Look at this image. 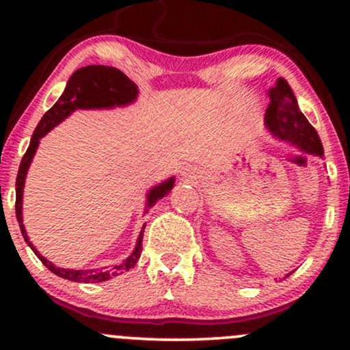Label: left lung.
I'll return each mask as SVG.
<instances>
[{
	"label": "left lung",
	"mask_w": 350,
	"mask_h": 350,
	"mask_svg": "<svg viewBox=\"0 0 350 350\" xmlns=\"http://www.w3.org/2000/svg\"><path fill=\"white\" fill-rule=\"evenodd\" d=\"M268 97H270V105L267 108L265 123L273 136L296 144L309 154L324 156L319 136L306 116L301 113L295 94L286 80L283 77L276 80V85L268 90ZM291 273H288L286 276H290Z\"/></svg>",
	"instance_id": "8db88e82"
}]
</instances>
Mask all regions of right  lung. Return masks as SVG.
<instances>
[{"label":"right lung","instance_id":"add662e5","mask_svg":"<svg viewBox=\"0 0 350 350\" xmlns=\"http://www.w3.org/2000/svg\"><path fill=\"white\" fill-rule=\"evenodd\" d=\"M138 97V87L135 82H131L122 70L115 69V67H107V66H87L82 69L75 70L72 74V77L67 82L66 90L60 95L57 102L54 103V107L51 110L46 111V115L42 116L41 122L36 126L33 138H31L29 148L24 152L23 161L19 164L18 178H16V219L19 222V228H21V234L26 240V243L29 245L31 250L36 253L39 260L44 263V267L49 268L54 275L60 276V278H66L70 281H77V283H102L113 276H118L120 273L128 271L130 268H133L136 262L139 260L143 248V226L142 232H139L138 242L133 253L124 260L123 263L116 265L113 268H98V270H67V268H59L54 263L49 262L47 258L36 250V247L29 242V237L26 234V228L23 226V189H24V180H26L27 170H29L31 161H33L36 150L39 146V139L42 136H46L55 124H59L62 120H66L72 111H75L77 108H83V110H90V108H113V107H123L128 103L135 102ZM174 187V178H170L164 183L158 184L152 189H150L146 196V211L151 208L156 204V200L163 199L164 196L170 194L171 189Z\"/></svg>","mask_w":350,"mask_h":350}]
</instances>
